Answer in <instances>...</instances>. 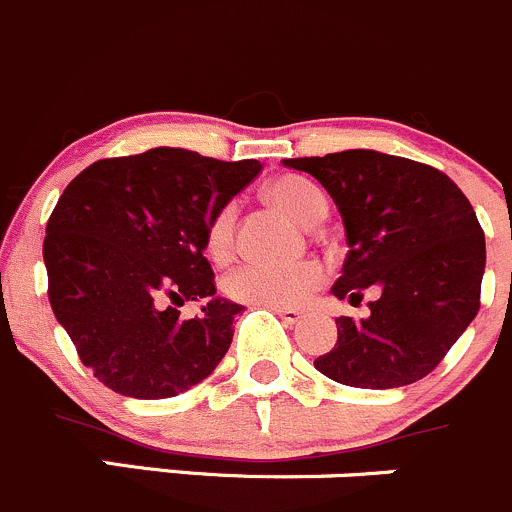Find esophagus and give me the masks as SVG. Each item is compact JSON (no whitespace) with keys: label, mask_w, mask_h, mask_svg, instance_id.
<instances>
[{"label":"esophagus","mask_w":512,"mask_h":512,"mask_svg":"<svg viewBox=\"0 0 512 512\" xmlns=\"http://www.w3.org/2000/svg\"><path fill=\"white\" fill-rule=\"evenodd\" d=\"M271 311L276 313V316L283 318V323H288V326H293V323H298L303 318L301 311H296V308H283V306H271Z\"/></svg>","instance_id":"esophagus-1"}]
</instances>
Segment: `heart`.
Instances as JSON below:
<instances>
[{
  "label": "heart",
  "mask_w": 512,
  "mask_h": 512,
  "mask_svg": "<svg viewBox=\"0 0 512 512\" xmlns=\"http://www.w3.org/2000/svg\"><path fill=\"white\" fill-rule=\"evenodd\" d=\"M268 199L301 224L326 216V196L318 186L301 176H283L268 186ZM236 206L226 204L216 211L206 229V254L224 261L234 249ZM323 283V268L316 261L268 263L251 258L226 276L224 288L231 298L258 306H298L313 288Z\"/></svg>",
  "instance_id": "heart-1"
}]
</instances>
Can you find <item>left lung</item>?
<instances>
[{"label": "left lung", "instance_id": "obj_1", "mask_svg": "<svg viewBox=\"0 0 512 512\" xmlns=\"http://www.w3.org/2000/svg\"><path fill=\"white\" fill-rule=\"evenodd\" d=\"M283 166L321 181L341 211L348 254L333 296L381 291L368 318H336V346L313 366L376 391L426 378L480 308L485 236L470 201L443 171L371 149Z\"/></svg>", "mask_w": 512, "mask_h": 512}]
</instances>
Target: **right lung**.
<instances>
[{"instance_id": "obj_1", "label": "right lung", "mask_w": 512, "mask_h": 512, "mask_svg": "<svg viewBox=\"0 0 512 512\" xmlns=\"http://www.w3.org/2000/svg\"><path fill=\"white\" fill-rule=\"evenodd\" d=\"M258 171L256 159L156 146L94 161L59 196L44 239L49 303L111 391L179 396L226 356L244 306L216 296L206 229ZM199 297L202 316L179 319L173 306Z\"/></svg>"}]
</instances>
